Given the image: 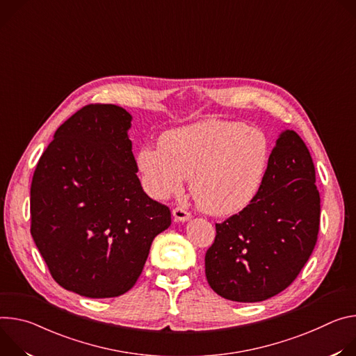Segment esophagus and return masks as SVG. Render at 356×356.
<instances>
[{"label":"esophagus","instance_id":"34e87169","mask_svg":"<svg viewBox=\"0 0 356 356\" xmlns=\"http://www.w3.org/2000/svg\"><path fill=\"white\" fill-rule=\"evenodd\" d=\"M172 215L175 218V220H179V222H185L188 219H191V212H188L185 208L182 207H177L172 209Z\"/></svg>","mask_w":356,"mask_h":356}]
</instances>
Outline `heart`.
I'll list each match as a JSON object with an SVG mask.
<instances>
[{"label":"heart","instance_id":"obj_1","mask_svg":"<svg viewBox=\"0 0 356 356\" xmlns=\"http://www.w3.org/2000/svg\"><path fill=\"white\" fill-rule=\"evenodd\" d=\"M271 149V138L260 127L207 120L164 133L160 145L141 147L137 165L155 198H170L191 179L198 208L213 216H227L257 198Z\"/></svg>","mask_w":356,"mask_h":356}]
</instances>
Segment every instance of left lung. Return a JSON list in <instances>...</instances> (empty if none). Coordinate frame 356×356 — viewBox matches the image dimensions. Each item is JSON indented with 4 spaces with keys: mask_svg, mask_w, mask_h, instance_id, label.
<instances>
[{
    "mask_svg": "<svg viewBox=\"0 0 356 356\" xmlns=\"http://www.w3.org/2000/svg\"><path fill=\"white\" fill-rule=\"evenodd\" d=\"M320 202L309 151L287 130L271 149L257 198L215 225V241L205 254L211 289L239 302L263 301L286 290L317 243Z\"/></svg>",
    "mask_w": 356,
    "mask_h": 356,
    "instance_id": "8db88e82",
    "label": "left lung"
}]
</instances>
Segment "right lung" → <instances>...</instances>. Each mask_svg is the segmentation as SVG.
<instances>
[{
	"label": "right lung",
	"mask_w": 356,
	"mask_h": 356,
	"mask_svg": "<svg viewBox=\"0 0 356 356\" xmlns=\"http://www.w3.org/2000/svg\"><path fill=\"white\" fill-rule=\"evenodd\" d=\"M131 115L88 104L56 130L31 184V234L54 280L90 298L127 293L171 225L137 177Z\"/></svg>",
	"instance_id": "add662e5"
}]
</instances>
